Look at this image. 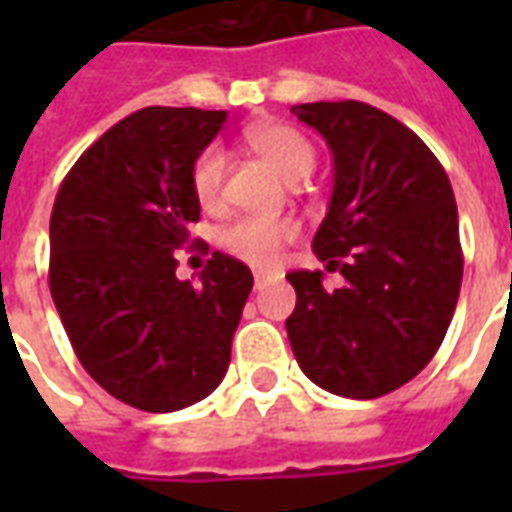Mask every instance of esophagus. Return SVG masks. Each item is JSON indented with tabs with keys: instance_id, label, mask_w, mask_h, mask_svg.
<instances>
[{
	"instance_id": "34e87169",
	"label": "esophagus",
	"mask_w": 512,
	"mask_h": 512,
	"mask_svg": "<svg viewBox=\"0 0 512 512\" xmlns=\"http://www.w3.org/2000/svg\"><path fill=\"white\" fill-rule=\"evenodd\" d=\"M268 279H271V274H266V271H255V288L260 290L263 285H266Z\"/></svg>"
}]
</instances>
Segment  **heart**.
<instances>
[{
	"instance_id": "1",
	"label": "heart",
	"mask_w": 512,
	"mask_h": 512,
	"mask_svg": "<svg viewBox=\"0 0 512 512\" xmlns=\"http://www.w3.org/2000/svg\"><path fill=\"white\" fill-rule=\"evenodd\" d=\"M246 145L257 156L274 167L285 180L307 178L315 169V145L299 128L288 123H255L246 128ZM224 172L227 158L222 147H205L191 164V191L205 211H216L222 205ZM296 235V224L290 219H266V216H241L219 233V246L227 255L244 260L255 268L274 266L282 246Z\"/></svg>"
}]
</instances>
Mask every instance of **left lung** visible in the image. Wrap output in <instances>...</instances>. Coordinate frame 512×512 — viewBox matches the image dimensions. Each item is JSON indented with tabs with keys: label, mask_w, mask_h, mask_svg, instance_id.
I'll use <instances>...</instances> for the list:
<instances>
[{
	"label": "left lung",
	"mask_w": 512,
	"mask_h": 512,
	"mask_svg": "<svg viewBox=\"0 0 512 512\" xmlns=\"http://www.w3.org/2000/svg\"><path fill=\"white\" fill-rule=\"evenodd\" d=\"M290 112L332 147V202L312 249L345 277L326 290L321 271H290V348L326 392L389 395L433 359L458 304L463 252L450 178L411 128L376 106L315 101Z\"/></svg>",
	"instance_id": "1"
}]
</instances>
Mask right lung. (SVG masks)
I'll return each instance as SVG.
<instances>
[{
	"label": "right lung",
	"mask_w": 512,
	"mask_h": 512,
	"mask_svg": "<svg viewBox=\"0 0 512 512\" xmlns=\"http://www.w3.org/2000/svg\"><path fill=\"white\" fill-rule=\"evenodd\" d=\"M224 120L194 106L139 109L84 150L54 200V307L95 384L139 411L211 395L252 290V271L222 252L200 285L175 277V249L200 219L191 164Z\"/></svg>",
	"instance_id": "add662e5"
}]
</instances>
